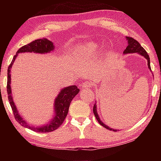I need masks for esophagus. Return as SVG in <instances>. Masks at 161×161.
I'll list each match as a JSON object with an SVG mask.
<instances>
[{"instance_id":"1","label":"esophagus","mask_w":161,"mask_h":161,"mask_svg":"<svg viewBox=\"0 0 161 161\" xmlns=\"http://www.w3.org/2000/svg\"><path fill=\"white\" fill-rule=\"evenodd\" d=\"M92 84H90L89 82H84L82 83V85H81V88L82 89H86L88 87H91Z\"/></svg>"}]
</instances>
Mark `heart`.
Listing matches in <instances>:
<instances>
[{"label":"heart","instance_id":"1","mask_svg":"<svg viewBox=\"0 0 161 161\" xmlns=\"http://www.w3.org/2000/svg\"><path fill=\"white\" fill-rule=\"evenodd\" d=\"M99 48V45L96 42H88L86 44L79 45L76 49L75 55L79 60H84L89 58Z\"/></svg>","mask_w":161,"mask_h":161}]
</instances>
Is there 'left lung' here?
<instances>
[{"mask_svg":"<svg viewBox=\"0 0 161 161\" xmlns=\"http://www.w3.org/2000/svg\"><path fill=\"white\" fill-rule=\"evenodd\" d=\"M127 40H128V42H129V45L126 47V48L125 49V50L124 51V54H127V53H139L141 55L143 56L144 58L147 59L148 60V66L150 69L151 70V64H150V58H149V55L147 53V52L144 50V48L140 45V43L138 42L137 40H135L134 38H133L131 37H126ZM93 112L94 114V116L96 117L97 120L99 122V124L102 125V126H103L106 129H107L108 130H114V131H116V129H110L109 127L107 126V125H105L103 122L101 121L100 118L97 112V105L96 103L94 105V108H93Z\"/></svg>","mask_w":161,"mask_h":161,"instance_id":"left-lung-1","label":"left lung"}]
</instances>
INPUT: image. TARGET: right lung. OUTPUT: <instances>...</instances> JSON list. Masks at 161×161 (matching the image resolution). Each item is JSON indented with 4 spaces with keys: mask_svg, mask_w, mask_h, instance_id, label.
I'll return each instance as SVG.
<instances>
[{
    "mask_svg": "<svg viewBox=\"0 0 161 161\" xmlns=\"http://www.w3.org/2000/svg\"><path fill=\"white\" fill-rule=\"evenodd\" d=\"M54 47V46L53 45V43L47 39H45V38L35 40V41H32L31 43H29V44L24 45L19 49L17 51V54L13 57L11 63L10 64L8 68V101L10 102V107H11V108L13 111L15 119L22 126L28 128L29 129H31L32 130H34V131L38 133H48L53 131V130L58 129L61 126L67 115L70 103L73 99V98L79 93L80 89H78L77 86L75 85H72L62 89L60 93L59 94L58 97L56 98L55 102H54V109H55V114L54 115L55 116H54V118L50 121V124H47L46 126L40 127L31 126L27 124L25 120L22 118L21 116L19 114L14 102L13 101V97L11 94V87H10V81H11L10 80V69H11L12 65L18 53H27V52L28 53V52L29 53L33 52V53H47L53 50Z\"/></svg>",
    "mask_w": 161,
    "mask_h": 161,
    "instance_id": "right-lung-1",
    "label": "right lung"
}]
</instances>
